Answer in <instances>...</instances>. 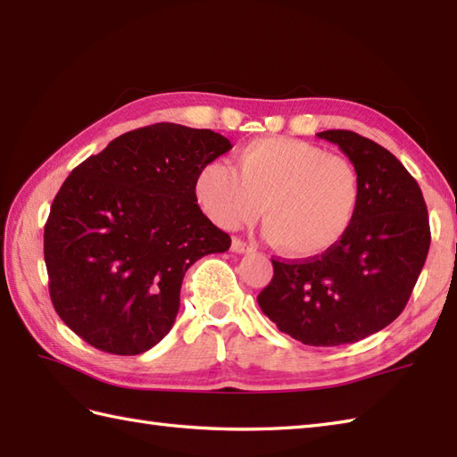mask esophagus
Segmentation results:
<instances>
[{
  "label": "esophagus",
  "instance_id": "1",
  "mask_svg": "<svg viewBox=\"0 0 457 457\" xmlns=\"http://www.w3.org/2000/svg\"><path fill=\"white\" fill-rule=\"evenodd\" d=\"M231 251L234 253H249V251H253V245H249L244 239L234 237V241H231Z\"/></svg>",
  "mask_w": 457,
  "mask_h": 457
}]
</instances>
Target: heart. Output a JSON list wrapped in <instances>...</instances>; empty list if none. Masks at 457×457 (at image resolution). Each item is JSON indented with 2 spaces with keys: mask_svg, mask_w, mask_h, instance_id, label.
Returning <instances> with one entry per match:
<instances>
[{
  "mask_svg": "<svg viewBox=\"0 0 457 457\" xmlns=\"http://www.w3.org/2000/svg\"><path fill=\"white\" fill-rule=\"evenodd\" d=\"M194 194L223 229L255 220L263 208L265 236L293 257H316L352 229L361 180L352 162L308 141L261 137L223 162L202 167Z\"/></svg>",
  "mask_w": 457,
  "mask_h": 457,
  "instance_id": "obj_1",
  "label": "heart"
}]
</instances>
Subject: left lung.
Segmentation results:
<instances>
[{"label":"left lung","mask_w":457,"mask_h":457,"mask_svg":"<svg viewBox=\"0 0 457 457\" xmlns=\"http://www.w3.org/2000/svg\"><path fill=\"white\" fill-rule=\"evenodd\" d=\"M361 180L352 229L336 247L304 261L273 259L257 303L280 332L306 345L353 344L396 320L430 249L422 190L403 162L353 131L329 129Z\"/></svg>","instance_id":"left-lung-1"}]
</instances>
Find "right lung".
<instances>
[{
    "mask_svg": "<svg viewBox=\"0 0 457 457\" xmlns=\"http://www.w3.org/2000/svg\"><path fill=\"white\" fill-rule=\"evenodd\" d=\"M231 149L212 129L154 123L76 167L45 223L48 293L96 349L137 355L170 332L188 267L231 239L204 216L194 180Z\"/></svg>",
    "mask_w": 457,
    "mask_h": 457,
    "instance_id": "add662e5",
    "label": "right lung"
}]
</instances>
